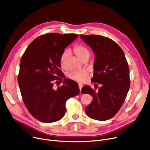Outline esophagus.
I'll use <instances>...</instances> for the list:
<instances>
[{"mask_svg":"<svg viewBox=\"0 0 150 150\" xmlns=\"http://www.w3.org/2000/svg\"><path fill=\"white\" fill-rule=\"evenodd\" d=\"M78 86H79V88H80V92H81V90L82 87H83V84H78Z\"/></svg>","mask_w":150,"mask_h":150,"instance_id":"esophagus-1","label":"esophagus"}]
</instances>
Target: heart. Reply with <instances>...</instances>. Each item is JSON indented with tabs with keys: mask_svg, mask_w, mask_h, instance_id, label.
Returning <instances> with one entry per match:
<instances>
[{
	"mask_svg": "<svg viewBox=\"0 0 150 150\" xmlns=\"http://www.w3.org/2000/svg\"><path fill=\"white\" fill-rule=\"evenodd\" d=\"M74 52L77 57L82 60L86 57H89L90 52L86 47L82 45H75L74 47ZM69 54V50H66L62 52L60 57V64L61 66L65 67ZM69 77L78 82H84L88 79V73L85 70L72 71L69 74Z\"/></svg>",
	"mask_w": 150,
	"mask_h": 150,
	"instance_id": "obj_1",
	"label": "heart"
}]
</instances>
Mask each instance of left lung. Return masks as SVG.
Listing matches in <instances>:
<instances>
[{"label": "left lung", "instance_id": "1", "mask_svg": "<svg viewBox=\"0 0 150 150\" xmlns=\"http://www.w3.org/2000/svg\"><path fill=\"white\" fill-rule=\"evenodd\" d=\"M80 37L96 57L91 81L101 84L98 92L88 85L83 87L82 93L93 97L85 112L91 119L107 120L119 111L127 97L130 86L128 62L122 49L112 39L94 35H80Z\"/></svg>", "mask_w": 150, "mask_h": 150}]
</instances>
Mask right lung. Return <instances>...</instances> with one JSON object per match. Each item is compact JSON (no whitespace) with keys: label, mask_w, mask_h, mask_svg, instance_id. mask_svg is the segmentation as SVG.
<instances>
[{"label":"right lung","mask_w":150,"mask_h":150,"mask_svg":"<svg viewBox=\"0 0 150 150\" xmlns=\"http://www.w3.org/2000/svg\"><path fill=\"white\" fill-rule=\"evenodd\" d=\"M78 36L56 33L41 35L22 55L18 77L19 88L26 108L39 121L52 123L62 119L66 101L80 92L78 83L68 78H64L57 90L53 88L54 81H62L61 55Z\"/></svg>","instance_id":"obj_1"}]
</instances>
